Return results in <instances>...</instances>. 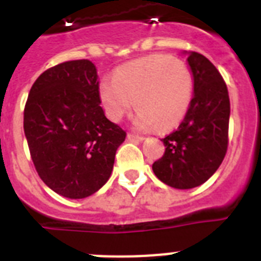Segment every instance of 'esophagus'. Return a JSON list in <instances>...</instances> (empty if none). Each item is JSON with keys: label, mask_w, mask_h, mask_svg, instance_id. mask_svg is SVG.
Here are the masks:
<instances>
[{"label": "esophagus", "mask_w": 261, "mask_h": 261, "mask_svg": "<svg viewBox=\"0 0 261 261\" xmlns=\"http://www.w3.org/2000/svg\"><path fill=\"white\" fill-rule=\"evenodd\" d=\"M126 137H128L129 141H136V142L144 141V137H142V136L135 135V133H128V135H126Z\"/></svg>", "instance_id": "34e87169"}]
</instances>
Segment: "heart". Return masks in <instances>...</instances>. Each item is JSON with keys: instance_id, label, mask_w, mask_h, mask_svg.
<instances>
[{"instance_id": "obj_1", "label": "heart", "mask_w": 261, "mask_h": 261, "mask_svg": "<svg viewBox=\"0 0 261 261\" xmlns=\"http://www.w3.org/2000/svg\"><path fill=\"white\" fill-rule=\"evenodd\" d=\"M193 95L190 68L177 59L153 55L120 68L114 81H103L100 99L108 116L119 121L132 110L138 111L136 125L141 129L170 130L180 123Z\"/></svg>"}]
</instances>
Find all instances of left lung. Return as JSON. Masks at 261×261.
<instances>
[{
    "label": "left lung",
    "mask_w": 261,
    "mask_h": 261,
    "mask_svg": "<svg viewBox=\"0 0 261 261\" xmlns=\"http://www.w3.org/2000/svg\"><path fill=\"white\" fill-rule=\"evenodd\" d=\"M193 98L179 128L162 138L166 150L153 163L159 180L177 190L205 183L220 167L229 146L230 99L220 71L205 56L192 52Z\"/></svg>",
    "instance_id": "8db88e82"
}]
</instances>
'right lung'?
Instances as JSON below:
<instances>
[{
    "mask_svg": "<svg viewBox=\"0 0 261 261\" xmlns=\"http://www.w3.org/2000/svg\"><path fill=\"white\" fill-rule=\"evenodd\" d=\"M23 128L40 179L68 199H84L107 183L126 136L105 116L90 60L61 62L39 75L24 106Z\"/></svg>",
    "mask_w": 261,
    "mask_h": 261,
    "instance_id": "right-lung-1",
    "label": "right lung"
}]
</instances>
